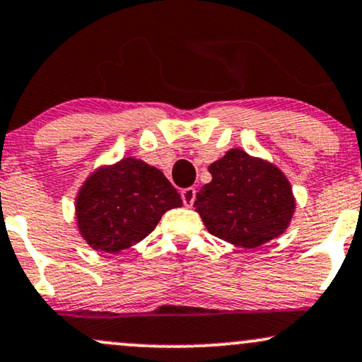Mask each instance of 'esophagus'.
<instances>
[{
  "instance_id": "obj_1",
  "label": "esophagus",
  "mask_w": 362,
  "mask_h": 362,
  "mask_svg": "<svg viewBox=\"0 0 362 362\" xmlns=\"http://www.w3.org/2000/svg\"><path fill=\"white\" fill-rule=\"evenodd\" d=\"M180 195H182V201H184V204L187 207H190L194 204V201H195V189H194V187H187V189L182 190Z\"/></svg>"
}]
</instances>
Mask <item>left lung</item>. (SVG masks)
Returning <instances> with one entry per match:
<instances>
[{
    "label": "left lung",
    "instance_id": "1",
    "mask_svg": "<svg viewBox=\"0 0 362 362\" xmlns=\"http://www.w3.org/2000/svg\"><path fill=\"white\" fill-rule=\"evenodd\" d=\"M209 172L213 180L199 190L194 206L211 235L255 248L284 233L294 197L281 170L242 149H230Z\"/></svg>",
    "mask_w": 362,
    "mask_h": 362
}]
</instances>
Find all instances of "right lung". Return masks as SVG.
Segmentation results:
<instances>
[{"mask_svg":"<svg viewBox=\"0 0 362 362\" xmlns=\"http://www.w3.org/2000/svg\"><path fill=\"white\" fill-rule=\"evenodd\" d=\"M182 199L167 177L136 158L95 172L76 197L83 238L95 250L117 253L151 233Z\"/></svg>","mask_w":362,"mask_h":362,"instance_id":"right-lung-1","label":"right lung"}]
</instances>
